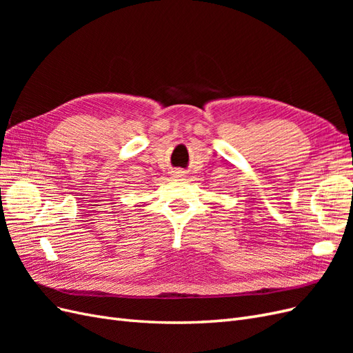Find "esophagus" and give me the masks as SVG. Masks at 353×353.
Instances as JSON below:
<instances>
[{
	"mask_svg": "<svg viewBox=\"0 0 353 353\" xmlns=\"http://www.w3.org/2000/svg\"><path fill=\"white\" fill-rule=\"evenodd\" d=\"M174 175L175 176H184V172H183V170H175Z\"/></svg>",
	"mask_w": 353,
	"mask_h": 353,
	"instance_id": "1",
	"label": "esophagus"
}]
</instances>
